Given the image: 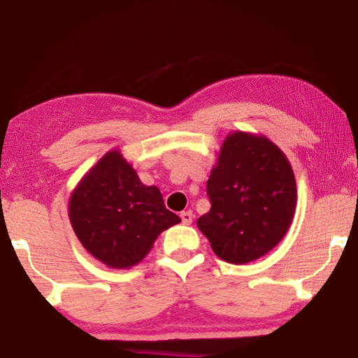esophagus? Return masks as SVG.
Masks as SVG:
<instances>
[{
  "label": "esophagus",
  "instance_id": "34e87169",
  "mask_svg": "<svg viewBox=\"0 0 358 358\" xmlns=\"http://www.w3.org/2000/svg\"><path fill=\"white\" fill-rule=\"evenodd\" d=\"M180 217H181V222L186 224V226H189V224L192 222V217H194V215H192V211H191V210H186V211H181V213H180Z\"/></svg>",
  "mask_w": 358,
  "mask_h": 358
}]
</instances>
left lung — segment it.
<instances>
[{
  "label": "left lung",
  "mask_w": 358,
  "mask_h": 358,
  "mask_svg": "<svg viewBox=\"0 0 358 358\" xmlns=\"http://www.w3.org/2000/svg\"><path fill=\"white\" fill-rule=\"evenodd\" d=\"M211 208L197 220L211 250L229 264L265 256L290 227L295 177L286 155L265 136L232 132L207 181Z\"/></svg>",
  "instance_id": "left-lung-1"
}]
</instances>
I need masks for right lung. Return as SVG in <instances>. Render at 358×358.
<instances>
[{
    "instance_id": "1",
    "label": "right lung",
    "mask_w": 358,
    "mask_h": 358,
    "mask_svg": "<svg viewBox=\"0 0 358 358\" xmlns=\"http://www.w3.org/2000/svg\"><path fill=\"white\" fill-rule=\"evenodd\" d=\"M77 238L110 268H129L147 256L162 230L178 224L156 186H145L118 150L106 153L69 199Z\"/></svg>"
}]
</instances>
